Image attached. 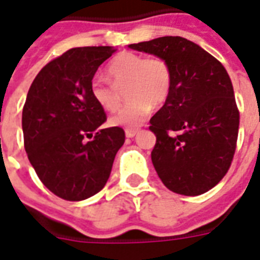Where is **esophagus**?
I'll return each mask as SVG.
<instances>
[{"mask_svg":"<svg viewBox=\"0 0 260 260\" xmlns=\"http://www.w3.org/2000/svg\"><path fill=\"white\" fill-rule=\"evenodd\" d=\"M138 132H139L138 129H126L125 131V136L126 138H134V136L138 135Z\"/></svg>","mask_w":260,"mask_h":260,"instance_id":"1","label":"esophagus"}]
</instances>
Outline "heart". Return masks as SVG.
<instances>
[{"mask_svg":"<svg viewBox=\"0 0 260 260\" xmlns=\"http://www.w3.org/2000/svg\"><path fill=\"white\" fill-rule=\"evenodd\" d=\"M108 80L96 76L91 80V96L107 111H115L121 104L119 91L124 90L128 104L110 118L111 126L134 129L141 126L153 107L166 103L171 91L173 72L161 57H142L121 53L111 59L107 68Z\"/></svg>","mask_w":260,"mask_h":260,"instance_id":"1","label":"heart"}]
</instances>
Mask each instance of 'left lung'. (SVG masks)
<instances>
[{
    "mask_svg": "<svg viewBox=\"0 0 260 260\" xmlns=\"http://www.w3.org/2000/svg\"><path fill=\"white\" fill-rule=\"evenodd\" d=\"M170 64L169 99L150 119L152 163L170 191L205 193L227 174L234 157L240 113L220 61L191 40L166 36L128 46Z\"/></svg>",
    "mask_w": 260,
    "mask_h": 260,
    "instance_id": "obj_1",
    "label": "left lung"
}]
</instances>
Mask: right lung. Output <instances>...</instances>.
Returning a JSON list of instances; mask_svg holds the SVG:
<instances>
[{
	"label": "right lung",
	"mask_w": 260,
	"mask_h": 260,
	"mask_svg": "<svg viewBox=\"0 0 260 260\" xmlns=\"http://www.w3.org/2000/svg\"><path fill=\"white\" fill-rule=\"evenodd\" d=\"M114 51L110 46L71 48L37 74L26 97L22 129L29 161L65 201L102 191L125 142L119 126L100 129L106 113L91 96L93 76Z\"/></svg>",
	"instance_id": "right-lung-1"
}]
</instances>
